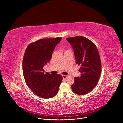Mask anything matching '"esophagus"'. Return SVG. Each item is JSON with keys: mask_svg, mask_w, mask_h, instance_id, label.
<instances>
[{"mask_svg": "<svg viewBox=\"0 0 123 123\" xmlns=\"http://www.w3.org/2000/svg\"><path fill=\"white\" fill-rule=\"evenodd\" d=\"M62 77H63V79H66V78L68 77V76H67V75H62Z\"/></svg>", "mask_w": 123, "mask_h": 123, "instance_id": "obj_1", "label": "esophagus"}]
</instances>
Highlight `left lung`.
Wrapping results in <instances>:
<instances>
[{"instance_id": "8db88e82", "label": "left lung", "mask_w": 123, "mask_h": 123, "mask_svg": "<svg viewBox=\"0 0 123 123\" xmlns=\"http://www.w3.org/2000/svg\"><path fill=\"white\" fill-rule=\"evenodd\" d=\"M72 46L76 64L80 65L81 77H74L72 91L77 94L91 92L97 85L101 73V62L98 50L93 42L84 37L66 38Z\"/></svg>"}]
</instances>
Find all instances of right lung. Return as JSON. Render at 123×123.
Listing matches in <instances>:
<instances>
[{"mask_svg": "<svg viewBox=\"0 0 123 123\" xmlns=\"http://www.w3.org/2000/svg\"><path fill=\"white\" fill-rule=\"evenodd\" d=\"M62 37L44 38L30 43L26 48L22 61L25 81L38 96L49 99L55 96L63 79L62 75L44 73L43 67L49 62L56 45Z\"/></svg>", "mask_w": 123, "mask_h": 123, "instance_id": "right-lung-1", "label": "right lung"}]
</instances>
